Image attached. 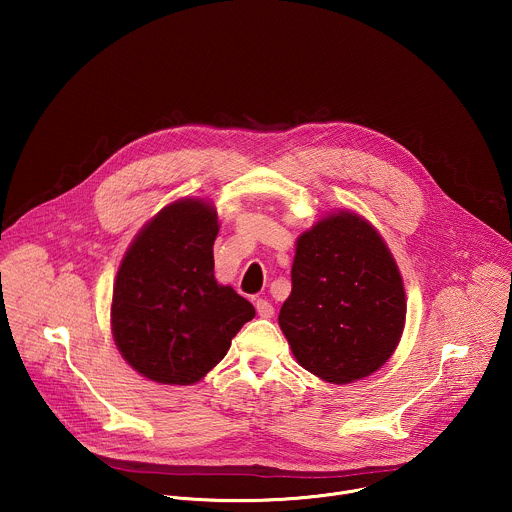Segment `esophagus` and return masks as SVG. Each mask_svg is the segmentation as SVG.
I'll list each match as a JSON object with an SVG mask.
<instances>
[{"label": "esophagus", "instance_id": "obj_1", "mask_svg": "<svg viewBox=\"0 0 512 512\" xmlns=\"http://www.w3.org/2000/svg\"><path fill=\"white\" fill-rule=\"evenodd\" d=\"M255 310H257V314L261 316V318H271L273 316V306H271V302L269 300H265V298H259L257 302H255Z\"/></svg>", "mask_w": 512, "mask_h": 512}]
</instances>
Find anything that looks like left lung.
Instances as JSON below:
<instances>
[{
    "instance_id": "8db88e82",
    "label": "left lung",
    "mask_w": 512,
    "mask_h": 512,
    "mask_svg": "<svg viewBox=\"0 0 512 512\" xmlns=\"http://www.w3.org/2000/svg\"><path fill=\"white\" fill-rule=\"evenodd\" d=\"M405 312L397 263L360 216L330 214L298 239L279 326L306 371L338 385L369 377L399 344Z\"/></svg>"
}]
</instances>
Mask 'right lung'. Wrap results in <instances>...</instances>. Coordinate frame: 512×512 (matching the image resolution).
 <instances>
[{
    "label": "right lung",
    "mask_w": 512,
    "mask_h": 512,
    "mask_svg": "<svg viewBox=\"0 0 512 512\" xmlns=\"http://www.w3.org/2000/svg\"><path fill=\"white\" fill-rule=\"evenodd\" d=\"M216 212L202 200L166 206L135 237L113 287V338L156 383L192 385L221 362L255 308L214 279Z\"/></svg>",
    "instance_id": "obj_1"
}]
</instances>
